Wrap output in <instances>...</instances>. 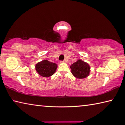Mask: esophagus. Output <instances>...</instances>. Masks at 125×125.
I'll use <instances>...</instances> for the list:
<instances>
[{
    "instance_id": "esophagus-1",
    "label": "esophagus",
    "mask_w": 125,
    "mask_h": 125,
    "mask_svg": "<svg viewBox=\"0 0 125 125\" xmlns=\"http://www.w3.org/2000/svg\"><path fill=\"white\" fill-rule=\"evenodd\" d=\"M66 62H65L64 61H60V63H65Z\"/></svg>"
}]
</instances>
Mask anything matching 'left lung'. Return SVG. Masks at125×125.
<instances>
[{"mask_svg": "<svg viewBox=\"0 0 125 125\" xmlns=\"http://www.w3.org/2000/svg\"><path fill=\"white\" fill-rule=\"evenodd\" d=\"M70 68L72 74L78 79L86 78L90 75V65L81 59H78L77 62L73 63Z\"/></svg>", "mask_w": 125, "mask_h": 125, "instance_id": "left-lung-1", "label": "left lung"}]
</instances>
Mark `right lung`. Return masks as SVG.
<instances>
[{
    "instance_id": "obj_1",
    "label": "right lung",
    "mask_w": 125,
    "mask_h": 125,
    "mask_svg": "<svg viewBox=\"0 0 125 125\" xmlns=\"http://www.w3.org/2000/svg\"><path fill=\"white\" fill-rule=\"evenodd\" d=\"M57 68V65L54 63L44 60L39 62L35 65V70L40 76L49 77L54 74Z\"/></svg>"
}]
</instances>
